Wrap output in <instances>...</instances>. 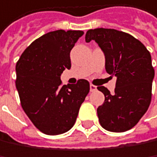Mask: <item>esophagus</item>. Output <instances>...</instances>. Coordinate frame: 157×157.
<instances>
[{
  "mask_svg": "<svg viewBox=\"0 0 157 157\" xmlns=\"http://www.w3.org/2000/svg\"><path fill=\"white\" fill-rule=\"evenodd\" d=\"M90 91L92 92V91H95L97 90V87L95 85H93V84H90Z\"/></svg>",
  "mask_w": 157,
  "mask_h": 157,
  "instance_id": "34e87169",
  "label": "esophagus"
}]
</instances>
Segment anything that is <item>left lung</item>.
I'll use <instances>...</instances> for the list:
<instances>
[{
	"mask_svg": "<svg viewBox=\"0 0 157 157\" xmlns=\"http://www.w3.org/2000/svg\"><path fill=\"white\" fill-rule=\"evenodd\" d=\"M85 40L99 44L105 56L107 73L117 78L113 95L107 88L98 87L105 97L97 109L100 123L110 132L128 131L137 124L151 102L155 70L150 52L132 36L115 29H90Z\"/></svg>",
	"mask_w": 157,
	"mask_h": 157,
	"instance_id": "8db88e82",
	"label": "left lung"
}]
</instances>
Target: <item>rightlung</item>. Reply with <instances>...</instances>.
I'll return each mask as SVG.
<instances>
[{"label": "right lung", "mask_w": 157, "mask_h": 157, "mask_svg": "<svg viewBox=\"0 0 157 157\" xmlns=\"http://www.w3.org/2000/svg\"><path fill=\"white\" fill-rule=\"evenodd\" d=\"M84 34L56 30L35 40L16 63V89L23 110L40 132L57 135L69 131L90 91V83L78 79L62 85L60 76L71 67L70 51Z\"/></svg>", "instance_id": "1"}]
</instances>
